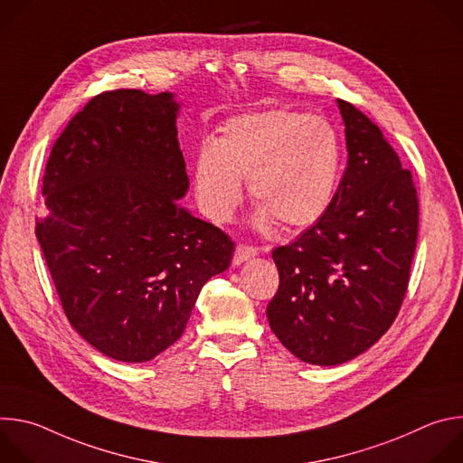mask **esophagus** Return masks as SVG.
Listing matches in <instances>:
<instances>
[{
    "mask_svg": "<svg viewBox=\"0 0 463 463\" xmlns=\"http://www.w3.org/2000/svg\"><path fill=\"white\" fill-rule=\"evenodd\" d=\"M256 254H258V249H256V247L247 245V243H238V245H236V250H234L232 261H234V263H241V261H245V260H249V258H252V256H256Z\"/></svg>",
    "mask_w": 463,
    "mask_h": 463,
    "instance_id": "34e87169",
    "label": "esophagus"
}]
</instances>
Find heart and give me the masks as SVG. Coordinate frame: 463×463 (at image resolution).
I'll list each match as a JSON object with an SVG mask.
<instances>
[{"instance_id": "heart-1", "label": "heart", "mask_w": 463, "mask_h": 463, "mask_svg": "<svg viewBox=\"0 0 463 463\" xmlns=\"http://www.w3.org/2000/svg\"><path fill=\"white\" fill-rule=\"evenodd\" d=\"M345 150L324 117L268 109L229 118L214 143L194 157V188L202 213L225 223L241 202V179L260 205L254 223L286 231L315 225L334 203Z\"/></svg>"}]
</instances>
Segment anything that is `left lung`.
<instances>
[{
	"label": "left lung",
	"instance_id": "8db88e82",
	"mask_svg": "<svg viewBox=\"0 0 463 463\" xmlns=\"http://www.w3.org/2000/svg\"><path fill=\"white\" fill-rule=\"evenodd\" d=\"M337 102L348 166L329 211L273 249L280 284L268 306L279 341L318 366L343 364L388 332L407 295L420 227L412 172L377 124Z\"/></svg>",
	"mask_w": 463,
	"mask_h": 463
}]
</instances>
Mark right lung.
Wrapping results in <instances>:
<instances>
[{"label": "right lung", "instance_id": "obj_1", "mask_svg": "<svg viewBox=\"0 0 463 463\" xmlns=\"http://www.w3.org/2000/svg\"><path fill=\"white\" fill-rule=\"evenodd\" d=\"M177 109L166 91H104L63 128L45 165L36 238L61 307L122 363L172 346L234 252L222 229L177 205L188 190Z\"/></svg>", "mask_w": 463, "mask_h": 463}]
</instances>
